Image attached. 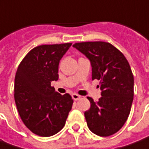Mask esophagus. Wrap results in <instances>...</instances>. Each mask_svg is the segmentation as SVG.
<instances>
[{
  "instance_id": "1",
  "label": "esophagus",
  "mask_w": 149,
  "mask_h": 149,
  "mask_svg": "<svg viewBox=\"0 0 149 149\" xmlns=\"http://www.w3.org/2000/svg\"><path fill=\"white\" fill-rule=\"evenodd\" d=\"M72 99H73V100L77 101L81 98V96H80V95H78V94H77V93H72Z\"/></svg>"
}]
</instances>
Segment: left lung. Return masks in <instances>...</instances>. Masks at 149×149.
Masks as SVG:
<instances>
[{
  "label": "left lung",
  "instance_id": "1",
  "mask_svg": "<svg viewBox=\"0 0 149 149\" xmlns=\"http://www.w3.org/2000/svg\"><path fill=\"white\" fill-rule=\"evenodd\" d=\"M73 47L90 60L93 80H99L102 97L84 113L87 127L95 134L107 137L118 132L131 111L133 75L124 55L109 42H77ZM98 86V87H99Z\"/></svg>",
  "mask_w": 149,
  "mask_h": 149
}]
</instances>
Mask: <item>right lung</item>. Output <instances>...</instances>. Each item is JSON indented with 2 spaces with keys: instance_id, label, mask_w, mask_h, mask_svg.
<instances>
[{
  "instance_id": "add662e5",
  "label": "right lung",
  "mask_w": 149,
  "mask_h": 149,
  "mask_svg": "<svg viewBox=\"0 0 149 149\" xmlns=\"http://www.w3.org/2000/svg\"><path fill=\"white\" fill-rule=\"evenodd\" d=\"M72 43L41 45L31 49L18 66L14 97L26 127L38 136L50 137L65 126L73 100L51 85L58 79V65Z\"/></svg>"
}]
</instances>
